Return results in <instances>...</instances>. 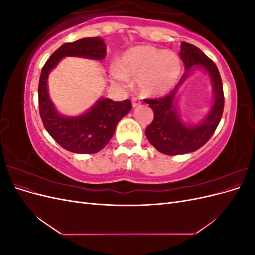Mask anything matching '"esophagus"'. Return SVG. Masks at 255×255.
<instances>
[{
    "label": "esophagus",
    "mask_w": 255,
    "mask_h": 255,
    "mask_svg": "<svg viewBox=\"0 0 255 255\" xmlns=\"http://www.w3.org/2000/svg\"><path fill=\"white\" fill-rule=\"evenodd\" d=\"M130 101H132V106L133 107H137L138 105H140V100L139 99H137V98H132V100H130Z\"/></svg>",
    "instance_id": "esophagus-1"
}]
</instances>
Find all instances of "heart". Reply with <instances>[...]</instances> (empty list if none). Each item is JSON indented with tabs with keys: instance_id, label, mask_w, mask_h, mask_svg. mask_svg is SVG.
I'll return each instance as SVG.
<instances>
[{
	"instance_id": "heart-1",
	"label": "heart",
	"mask_w": 255,
	"mask_h": 255,
	"mask_svg": "<svg viewBox=\"0 0 255 255\" xmlns=\"http://www.w3.org/2000/svg\"><path fill=\"white\" fill-rule=\"evenodd\" d=\"M181 73V61L175 53L150 45H138L122 54L118 67L112 68L115 83L127 85L137 80V86L145 97L164 96L176 84Z\"/></svg>"
}]
</instances>
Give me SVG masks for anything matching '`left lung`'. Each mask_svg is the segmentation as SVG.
<instances>
[{
  "label": "left lung",
  "instance_id": "8db88e82",
  "mask_svg": "<svg viewBox=\"0 0 255 255\" xmlns=\"http://www.w3.org/2000/svg\"><path fill=\"white\" fill-rule=\"evenodd\" d=\"M180 56L185 73L176 87L168 96L160 99L144 100L154 113L151 125L145 128L150 143L166 155H179L197 151L204 145L217 128L225 107L222 81L217 66L196 45L181 43ZM196 68H202L209 75L213 86V103L206 117L198 125L185 124L177 109V92Z\"/></svg>",
  "mask_w": 255,
  "mask_h": 255
}]
</instances>
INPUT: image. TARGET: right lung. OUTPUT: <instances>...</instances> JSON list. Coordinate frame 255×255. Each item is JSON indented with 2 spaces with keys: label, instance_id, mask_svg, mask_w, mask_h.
Masks as SVG:
<instances>
[{
  "label": "right lung",
  "instance_id": "add662e5",
  "mask_svg": "<svg viewBox=\"0 0 255 255\" xmlns=\"http://www.w3.org/2000/svg\"><path fill=\"white\" fill-rule=\"evenodd\" d=\"M68 56L102 60L106 56V44L101 37H86L64 43L52 54L42 68L38 85L40 117L48 133L64 149L79 154L97 153L110 142L132 103L129 100L116 102L100 98L82 115H61L50 99L48 78L59 61Z\"/></svg>",
  "mask_w": 255,
  "mask_h": 255
}]
</instances>
